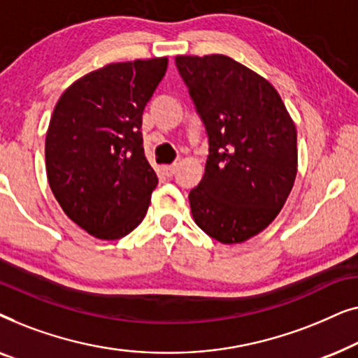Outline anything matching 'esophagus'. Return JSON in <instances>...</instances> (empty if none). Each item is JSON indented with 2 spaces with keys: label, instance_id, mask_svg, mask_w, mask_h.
I'll use <instances>...</instances> for the list:
<instances>
[{
  "label": "esophagus",
  "instance_id": "1",
  "mask_svg": "<svg viewBox=\"0 0 358 358\" xmlns=\"http://www.w3.org/2000/svg\"><path fill=\"white\" fill-rule=\"evenodd\" d=\"M178 168H179V164L174 163V164H171V166H164L163 171H164L166 176H169V178H171V176L176 174V171H178Z\"/></svg>",
  "mask_w": 358,
  "mask_h": 358
}]
</instances>
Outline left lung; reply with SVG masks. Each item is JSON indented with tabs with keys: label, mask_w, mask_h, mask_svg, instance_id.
Here are the masks:
<instances>
[{
	"label": "left lung",
	"mask_w": 358,
	"mask_h": 358,
	"mask_svg": "<svg viewBox=\"0 0 358 358\" xmlns=\"http://www.w3.org/2000/svg\"><path fill=\"white\" fill-rule=\"evenodd\" d=\"M208 135L192 217L223 244L256 236L285 205L296 178V129L271 83L227 55H178Z\"/></svg>",
	"instance_id": "obj_1"
}]
</instances>
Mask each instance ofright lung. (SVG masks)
<instances>
[{
  "label": "right lung",
  "instance_id": "right-lung-1",
  "mask_svg": "<svg viewBox=\"0 0 358 358\" xmlns=\"http://www.w3.org/2000/svg\"><path fill=\"white\" fill-rule=\"evenodd\" d=\"M166 68V57L110 63L73 83L53 109L48 184L91 236L124 238L145 218L158 176L145 158L141 115Z\"/></svg>",
  "mask_w": 358,
  "mask_h": 358
}]
</instances>
